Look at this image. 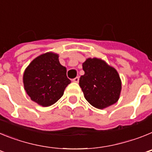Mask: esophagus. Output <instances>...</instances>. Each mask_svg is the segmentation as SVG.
I'll return each instance as SVG.
<instances>
[{"instance_id": "1", "label": "esophagus", "mask_w": 152, "mask_h": 152, "mask_svg": "<svg viewBox=\"0 0 152 152\" xmlns=\"http://www.w3.org/2000/svg\"><path fill=\"white\" fill-rule=\"evenodd\" d=\"M73 81H74V82H76V83L78 82V81H79V77H75V78L73 79Z\"/></svg>"}]
</instances>
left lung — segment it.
Segmentation results:
<instances>
[{
  "mask_svg": "<svg viewBox=\"0 0 152 152\" xmlns=\"http://www.w3.org/2000/svg\"><path fill=\"white\" fill-rule=\"evenodd\" d=\"M84 75L79 85L93 107L103 109L119 100L121 80L116 69L98 58H88L82 64Z\"/></svg>",
  "mask_w": 152,
  "mask_h": 152,
  "instance_id": "1",
  "label": "left lung"
}]
</instances>
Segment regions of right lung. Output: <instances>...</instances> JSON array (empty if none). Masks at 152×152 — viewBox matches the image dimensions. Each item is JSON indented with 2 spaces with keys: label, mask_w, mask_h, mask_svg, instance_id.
Returning <instances> with one entry per match:
<instances>
[{
  "label": "right lung",
  "mask_w": 152,
  "mask_h": 152,
  "mask_svg": "<svg viewBox=\"0 0 152 152\" xmlns=\"http://www.w3.org/2000/svg\"><path fill=\"white\" fill-rule=\"evenodd\" d=\"M66 68L58 61V56L48 52L36 58L25 70V91L33 101L49 107L59 100L71 80Z\"/></svg>",
  "instance_id": "right-lung-1"
}]
</instances>
